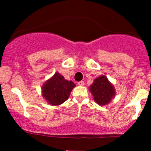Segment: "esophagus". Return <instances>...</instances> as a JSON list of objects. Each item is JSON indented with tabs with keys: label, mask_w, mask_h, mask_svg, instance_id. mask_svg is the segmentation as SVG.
Returning a JSON list of instances; mask_svg holds the SVG:
<instances>
[{
	"label": "esophagus",
	"mask_w": 151,
	"mask_h": 151,
	"mask_svg": "<svg viewBox=\"0 0 151 151\" xmlns=\"http://www.w3.org/2000/svg\"><path fill=\"white\" fill-rule=\"evenodd\" d=\"M77 84H78V85H80V86H83V85H85V83L83 81H80V82H79Z\"/></svg>",
	"instance_id": "esophagus-1"
}]
</instances>
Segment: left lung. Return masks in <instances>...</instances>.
Segmentation results:
<instances>
[{"mask_svg":"<svg viewBox=\"0 0 151 151\" xmlns=\"http://www.w3.org/2000/svg\"><path fill=\"white\" fill-rule=\"evenodd\" d=\"M89 88L94 101L101 106L110 103L116 95L114 85L105 75H101L96 78Z\"/></svg>","mask_w":151,"mask_h":151,"instance_id":"obj_1","label":"left lung"}]
</instances>
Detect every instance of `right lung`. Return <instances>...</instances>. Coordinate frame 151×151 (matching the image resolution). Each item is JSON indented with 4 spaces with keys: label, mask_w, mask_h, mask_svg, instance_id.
I'll return each mask as SVG.
<instances>
[{
    "label": "right lung",
    "mask_w": 151,
    "mask_h": 151,
    "mask_svg": "<svg viewBox=\"0 0 151 151\" xmlns=\"http://www.w3.org/2000/svg\"><path fill=\"white\" fill-rule=\"evenodd\" d=\"M76 85L72 81L65 80L58 72L47 80L42 87V95L48 104L58 106L63 104L69 97Z\"/></svg>",
    "instance_id": "1"
}]
</instances>
